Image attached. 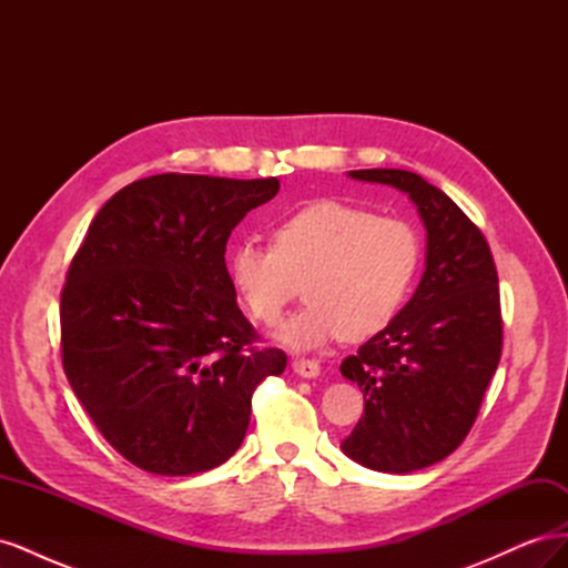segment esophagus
Returning <instances> with one entry per match:
<instances>
[{
    "instance_id": "esophagus-1",
    "label": "esophagus",
    "mask_w": 568,
    "mask_h": 568,
    "mask_svg": "<svg viewBox=\"0 0 568 568\" xmlns=\"http://www.w3.org/2000/svg\"><path fill=\"white\" fill-rule=\"evenodd\" d=\"M294 372L298 374V376H305V379H315V376L320 374V363L317 359H307V357H296L294 359Z\"/></svg>"
}]
</instances>
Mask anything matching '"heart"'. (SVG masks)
Instances as JSON below:
<instances>
[{
  "label": "heart",
  "mask_w": 568,
  "mask_h": 568,
  "mask_svg": "<svg viewBox=\"0 0 568 568\" xmlns=\"http://www.w3.org/2000/svg\"><path fill=\"white\" fill-rule=\"evenodd\" d=\"M419 236L398 217L343 201H315L272 227V248L242 244L227 274L255 322L277 326L303 284L307 305L280 332L288 348L313 351L343 336L363 341L398 317L417 280Z\"/></svg>",
  "instance_id": "obj_1"
}]
</instances>
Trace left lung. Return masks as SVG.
Masks as SVG:
<instances>
[{
    "label": "left lung",
    "instance_id": "1",
    "mask_svg": "<svg viewBox=\"0 0 568 568\" xmlns=\"http://www.w3.org/2000/svg\"><path fill=\"white\" fill-rule=\"evenodd\" d=\"M417 205L426 270L415 296L384 332L341 363L365 390V412L341 450L367 469L407 474L459 448L503 355L497 270L486 236L459 205L407 170H351Z\"/></svg>",
    "mask_w": 568,
    "mask_h": 568
}]
</instances>
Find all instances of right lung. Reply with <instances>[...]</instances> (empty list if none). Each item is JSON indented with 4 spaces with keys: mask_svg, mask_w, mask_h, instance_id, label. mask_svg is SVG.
I'll return each instance as SVG.
<instances>
[{
    "mask_svg": "<svg viewBox=\"0 0 568 568\" xmlns=\"http://www.w3.org/2000/svg\"><path fill=\"white\" fill-rule=\"evenodd\" d=\"M280 180L165 173L97 213L61 291V359L73 393L134 467L189 476L227 462L255 386L286 367L236 305L227 239Z\"/></svg>",
    "mask_w": 568,
    "mask_h": 568,
    "instance_id": "add662e5",
    "label": "right lung"
}]
</instances>
